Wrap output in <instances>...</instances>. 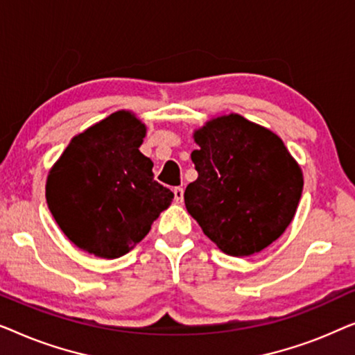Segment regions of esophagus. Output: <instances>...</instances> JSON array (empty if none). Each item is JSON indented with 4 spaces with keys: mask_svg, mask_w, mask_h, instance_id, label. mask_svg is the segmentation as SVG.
Wrapping results in <instances>:
<instances>
[{
    "mask_svg": "<svg viewBox=\"0 0 355 355\" xmlns=\"http://www.w3.org/2000/svg\"><path fill=\"white\" fill-rule=\"evenodd\" d=\"M173 192H174V200H176L178 203H182V200H184V189L182 187H174Z\"/></svg>",
    "mask_w": 355,
    "mask_h": 355,
    "instance_id": "34e87169",
    "label": "esophagus"
}]
</instances>
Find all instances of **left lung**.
Returning a JSON list of instances; mask_svg holds the SVG:
<instances>
[{
  "mask_svg": "<svg viewBox=\"0 0 355 355\" xmlns=\"http://www.w3.org/2000/svg\"><path fill=\"white\" fill-rule=\"evenodd\" d=\"M198 178L184 192L187 211L218 249L249 257L291 225L302 196L300 166L278 135L241 114L193 132Z\"/></svg>",
  "mask_w": 355,
  "mask_h": 355,
  "instance_id": "left-lung-1",
  "label": "left lung"
}]
</instances>
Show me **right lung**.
I'll list each match as a JSON object with an SVG mask.
<instances>
[{"mask_svg": "<svg viewBox=\"0 0 355 355\" xmlns=\"http://www.w3.org/2000/svg\"><path fill=\"white\" fill-rule=\"evenodd\" d=\"M145 125L116 111L76 135L46 179V203L58 226L79 249L118 259L148 234L174 193L153 179L140 153Z\"/></svg>", "mask_w": 355, "mask_h": 355, "instance_id": "right-lung-1", "label": "right lung"}]
</instances>
